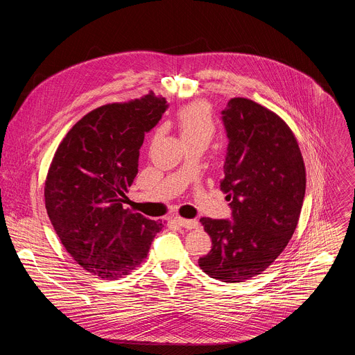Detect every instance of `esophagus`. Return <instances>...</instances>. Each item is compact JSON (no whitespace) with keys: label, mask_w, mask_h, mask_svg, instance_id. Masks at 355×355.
<instances>
[{"label":"esophagus","mask_w":355,"mask_h":355,"mask_svg":"<svg viewBox=\"0 0 355 355\" xmlns=\"http://www.w3.org/2000/svg\"><path fill=\"white\" fill-rule=\"evenodd\" d=\"M174 222L181 226V227H185L188 230H192V229H196L199 226V223L195 220V219H184V218H180V216H175L174 218Z\"/></svg>","instance_id":"obj_1"}]
</instances>
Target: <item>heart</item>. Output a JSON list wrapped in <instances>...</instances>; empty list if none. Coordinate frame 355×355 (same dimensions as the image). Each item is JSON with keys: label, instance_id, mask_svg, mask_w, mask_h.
I'll list each match as a JSON object with an SVG mask.
<instances>
[{"label": "heart", "instance_id": "b5f03b06", "mask_svg": "<svg viewBox=\"0 0 355 355\" xmlns=\"http://www.w3.org/2000/svg\"><path fill=\"white\" fill-rule=\"evenodd\" d=\"M177 128L184 144L204 143L208 146L216 130L209 105L200 101L191 103L177 112ZM159 135L160 130L156 136Z\"/></svg>", "mask_w": 355, "mask_h": 355}]
</instances>
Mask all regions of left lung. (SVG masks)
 <instances>
[{"label":"left lung","mask_w":355,"mask_h":355,"mask_svg":"<svg viewBox=\"0 0 355 355\" xmlns=\"http://www.w3.org/2000/svg\"><path fill=\"white\" fill-rule=\"evenodd\" d=\"M222 121L229 139L220 189L232 219L200 218L212 250L198 264L223 282L261 274L291 240L306 189V171L289 126L247 98H232Z\"/></svg>","instance_id":"8db88e82"}]
</instances>
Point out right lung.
Wrapping results in <instances>:
<instances>
[{
  "instance_id": "right-lung-1",
  "label": "right lung",
  "mask_w": 355,
  "mask_h": 355,
  "mask_svg": "<svg viewBox=\"0 0 355 355\" xmlns=\"http://www.w3.org/2000/svg\"><path fill=\"white\" fill-rule=\"evenodd\" d=\"M153 91L83 116L59 144L44 182V205L62 244L88 272L116 279L146 257L162 222L123 209L144 133L167 110Z\"/></svg>"
}]
</instances>
